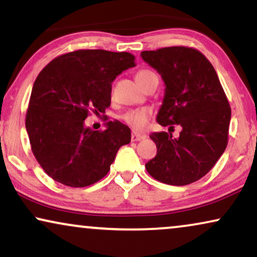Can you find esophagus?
Instances as JSON below:
<instances>
[{
	"instance_id": "1",
	"label": "esophagus",
	"mask_w": 257,
	"mask_h": 257,
	"mask_svg": "<svg viewBox=\"0 0 257 257\" xmlns=\"http://www.w3.org/2000/svg\"><path fill=\"white\" fill-rule=\"evenodd\" d=\"M146 138V135H142V134H139V133H133L132 134V141H141Z\"/></svg>"
}]
</instances>
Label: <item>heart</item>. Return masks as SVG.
Instances as JSON below:
<instances>
[{
  "label": "heart",
  "mask_w": 257,
  "mask_h": 257,
  "mask_svg": "<svg viewBox=\"0 0 257 257\" xmlns=\"http://www.w3.org/2000/svg\"><path fill=\"white\" fill-rule=\"evenodd\" d=\"M157 77V75L152 70L148 69H141L136 73V81L138 83L141 85L145 84L146 82H148L150 78ZM150 116V110L147 108H141V109H134V110L126 111L125 114L122 115V119L124 121L126 124H129L132 128L136 129V131H140V129H143L148 122Z\"/></svg>",
  "instance_id": "heart-1"
}]
</instances>
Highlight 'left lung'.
<instances>
[{"label":"left lung","mask_w":257,"mask_h":257,"mask_svg":"<svg viewBox=\"0 0 257 257\" xmlns=\"http://www.w3.org/2000/svg\"><path fill=\"white\" fill-rule=\"evenodd\" d=\"M141 57L161 75L166 85L156 119L161 125L182 131L153 133L156 156L146 163L154 179L186 186L215 166L228 143L231 109L214 67L202 53L188 47L142 51Z\"/></svg>","instance_id":"left-lung-1"}]
</instances>
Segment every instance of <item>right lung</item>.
<instances>
[{
  "instance_id": "right-lung-1",
  "label": "right lung",
  "mask_w": 257,
  "mask_h": 257,
  "mask_svg": "<svg viewBox=\"0 0 257 257\" xmlns=\"http://www.w3.org/2000/svg\"><path fill=\"white\" fill-rule=\"evenodd\" d=\"M133 67L129 53L82 49L56 57L39 74L26 128L34 156L51 179L81 188L107 175L117 150L131 142V129L116 119L104 131H93L84 119L90 110L104 112L111 82Z\"/></svg>"
}]
</instances>
